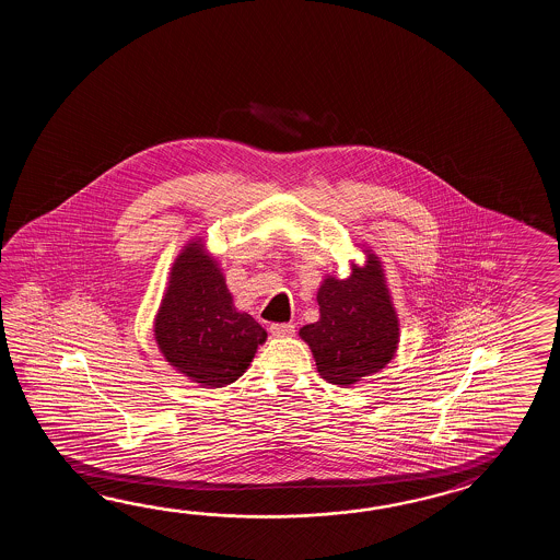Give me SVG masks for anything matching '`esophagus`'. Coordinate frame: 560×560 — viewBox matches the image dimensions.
Returning <instances> with one entry per match:
<instances>
[{
  "instance_id": "34e87169",
  "label": "esophagus",
  "mask_w": 560,
  "mask_h": 560,
  "mask_svg": "<svg viewBox=\"0 0 560 560\" xmlns=\"http://www.w3.org/2000/svg\"><path fill=\"white\" fill-rule=\"evenodd\" d=\"M270 332L276 338H284V336H292L296 330H294V324H272Z\"/></svg>"
}]
</instances>
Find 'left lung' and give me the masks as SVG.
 Returning a JSON list of instances; mask_svg holds the SVG:
<instances>
[{
	"label": "left lung",
	"mask_w": 560,
	"mask_h": 560,
	"mask_svg": "<svg viewBox=\"0 0 560 560\" xmlns=\"http://www.w3.org/2000/svg\"><path fill=\"white\" fill-rule=\"evenodd\" d=\"M316 300L320 320L300 328V336L324 381L350 386L393 360L398 318L374 254L346 280L326 278Z\"/></svg>",
	"instance_id": "8db88e82"
}]
</instances>
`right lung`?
Returning a JSON list of instances; mask_svg holds the SVG:
<instances>
[{
  "label": "right lung",
  "instance_id": "obj_1",
  "mask_svg": "<svg viewBox=\"0 0 560 560\" xmlns=\"http://www.w3.org/2000/svg\"><path fill=\"white\" fill-rule=\"evenodd\" d=\"M154 332L167 362L210 388L238 381L268 336L250 314L234 308L224 276L198 242L172 266Z\"/></svg>",
  "mask_w": 560,
  "mask_h": 560
}]
</instances>
